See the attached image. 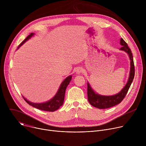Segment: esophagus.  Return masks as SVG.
Listing matches in <instances>:
<instances>
[{"label":"esophagus","mask_w":146,"mask_h":146,"mask_svg":"<svg viewBox=\"0 0 146 146\" xmlns=\"http://www.w3.org/2000/svg\"><path fill=\"white\" fill-rule=\"evenodd\" d=\"M82 71H83L81 67H79V68H78L76 69V73H77V74H80L82 73Z\"/></svg>","instance_id":"obj_1"}]
</instances>
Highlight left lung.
I'll return each mask as SVG.
<instances>
[{
  "instance_id": "obj_1",
  "label": "left lung",
  "mask_w": 146,
  "mask_h": 146,
  "mask_svg": "<svg viewBox=\"0 0 146 146\" xmlns=\"http://www.w3.org/2000/svg\"><path fill=\"white\" fill-rule=\"evenodd\" d=\"M120 44L122 46L120 50L124 51L128 54L131 61L130 73L128 82L119 92L111 96L101 95L95 93L89 83L87 82L88 100L91 105L95 108L100 109H105L113 107L120 103L126 96L133 81L135 76V66L131 50L128 46L127 43L122 38L120 39Z\"/></svg>"
}]
</instances>
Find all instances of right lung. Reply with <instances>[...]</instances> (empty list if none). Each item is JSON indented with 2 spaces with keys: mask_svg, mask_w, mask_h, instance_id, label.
I'll list each match as a JSON object with an SVG mask.
<instances>
[{
  "mask_svg": "<svg viewBox=\"0 0 146 146\" xmlns=\"http://www.w3.org/2000/svg\"><path fill=\"white\" fill-rule=\"evenodd\" d=\"M34 35L33 33H31L28 36L26 37V38L21 43L18 47V49L21 46L25 41H27L28 40H29L31 37H32ZM72 76H69L67 77L64 81L62 82L60 84L59 88L56 94V95L50 100L44 102V103H33L29 100H28L27 99H25L24 96L23 98L26 101L27 103H28L29 105L37 108L39 110H41L43 111H54L60 108V106L63 105L64 98H65V94L66 91V89L70 83L71 80H72Z\"/></svg>",
  "mask_w": 146,
  "mask_h": 146,
  "instance_id": "add662e5",
  "label": "right lung"
}]
</instances>
